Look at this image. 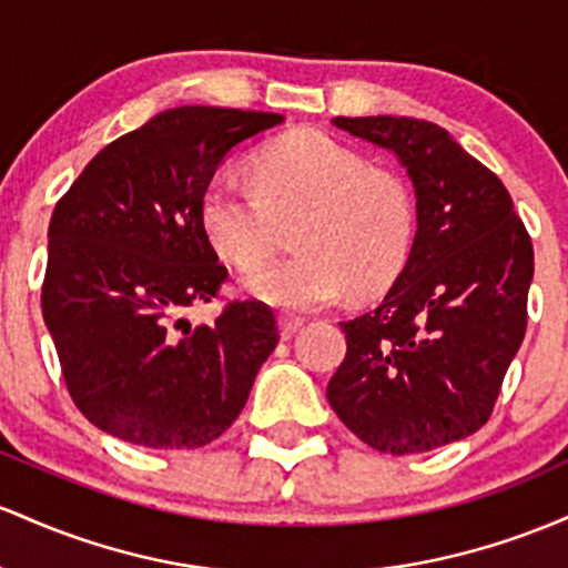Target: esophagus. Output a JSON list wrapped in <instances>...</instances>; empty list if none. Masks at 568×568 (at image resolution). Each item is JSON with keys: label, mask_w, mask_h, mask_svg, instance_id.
I'll list each match as a JSON object with an SVG mask.
<instances>
[{"label": "esophagus", "mask_w": 568, "mask_h": 568, "mask_svg": "<svg viewBox=\"0 0 568 568\" xmlns=\"http://www.w3.org/2000/svg\"><path fill=\"white\" fill-rule=\"evenodd\" d=\"M305 324V318L303 316H295V314H282L278 316V333H282V337L284 341H290L292 335L297 333V329H301Z\"/></svg>", "instance_id": "34e87169"}]
</instances>
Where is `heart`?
I'll use <instances>...</instances> for the list:
<instances>
[{
    "label": "heart",
    "mask_w": 568,
    "mask_h": 568,
    "mask_svg": "<svg viewBox=\"0 0 568 568\" xmlns=\"http://www.w3.org/2000/svg\"><path fill=\"white\" fill-rule=\"evenodd\" d=\"M252 184L216 174L201 193L203 235L222 260L250 271L295 220V254L260 267L244 290L267 305L311 311L346 290L373 295L397 278L416 239V209L399 176L369 169L322 131H292L252 155Z\"/></svg>",
    "instance_id": "heart-1"
}]
</instances>
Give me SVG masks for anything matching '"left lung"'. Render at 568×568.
<instances>
[{"instance_id":"left-lung-1","label":"left lung","mask_w":568,"mask_h":568,"mask_svg":"<svg viewBox=\"0 0 568 568\" xmlns=\"http://www.w3.org/2000/svg\"><path fill=\"white\" fill-rule=\"evenodd\" d=\"M384 146L416 190L410 257L367 314L341 322L346 359L327 384L343 424L381 454L475 435L526 335L534 246L494 171L416 118H335Z\"/></svg>"}]
</instances>
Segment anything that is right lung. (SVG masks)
Masks as SVG:
<instances>
[{"mask_svg":"<svg viewBox=\"0 0 568 568\" xmlns=\"http://www.w3.org/2000/svg\"><path fill=\"white\" fill-rule=\"evenodd\" d=\"M282 114L176 106L106 144L55 203L42 316L82 416L158 450L203 448L244 410L278 343L276 316L235 301L214 324L184 311L216 297L227 267L199 203L233 146Z\"/></svg>","mask_w":568,"mask_h":568,"instance_id":"obj_1","label":"right lung"}]
</instances>
